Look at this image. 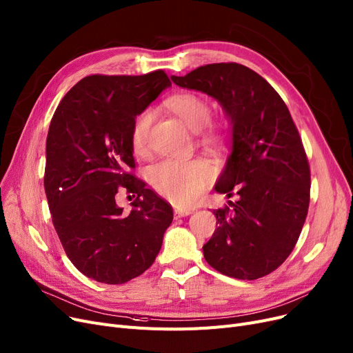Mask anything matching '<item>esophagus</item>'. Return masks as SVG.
<instances>
[{
	"label": "esophagus",
	"instance_id": "1",
	"mask_svg": "<svg viewBox=\"0 0 353 353\" xmlns=\"http://www.w3.org/2000/svg\"><path fill=\"white\" fill-rule=\"evenodd\" d=\"M193 212V208H176L174 210V215L176 218H180V216H188Z\"/></svg>",
	"mask_w": 353,
	"mask_h": 353
}]
</instances>
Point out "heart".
Wrapping results in <instances>:
<instances>
[{
    "mask_svg": "<svg viewBox=\"0 0 353 353\" xmlns=\"http://www.w3.org/2000/svg\"><path fill=\"white\" fill-rule=\"evenodd\" d=\"M165 104L190 129L201 130L206 142H219V129L208 123L211 117V106L205 97L192 91H183L168 97ZM151 123V110H142L134 119L130 128V147L134 154L145 155L148 152ZM148 179L152 188L164 198L177 205H190L211 185L214 167L210 161L202 159L192 161L165 160L148 170Z\"/></svg>",
    "mask_w": 353,
    "mask_h": 353,
    "instance_id": "obj_1",
    "label": "heart"
}]
</instances>
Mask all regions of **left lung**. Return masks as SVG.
I'll use <instances>...</instances> for the list:
<instances>
[{
    "label": "left lung",
    "mask_w": 353,
    "mask_h": 353,
    "mask_svg": "<svg viewBox=\"0 0 353 353\" xmlns=\"http://www.w3.org/2000/svg\"><path fill=\"white\" fill-rule=\"evenodd\" d=\"M172 80L218 100L232 126L215 190L239 201L214 211L218 228L203 245L205 260L231 278L269 275L294 250L310 203V165L291 113L263 77L236 62Z\"/></svg>",
    "instance_id": "8db88e82"
}]
</instances>
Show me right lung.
<instances>
[{
    "mask_svg": "<svg viewBox=\"0 0 353 353\" xmlns=\"http://www.w3.org/2000/svg\"><path fill=\"white\" fill-rule=\"evenodd\" d=\"M172 85L163 70L143 75H88L61 100L46 139L45 192L65 253L87 278L119 285L159 254L173 210L128 168H135L130 128ZM132 192L123 212L116 192Z\"/></svg>",
    "mask_w": 353,
    "mask_h": 353,
    "instance_id": "1",
    "label": "right lung"
}]
</instances>
